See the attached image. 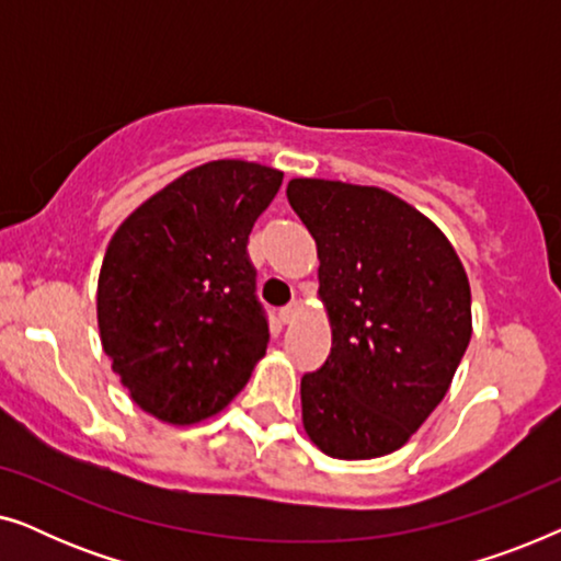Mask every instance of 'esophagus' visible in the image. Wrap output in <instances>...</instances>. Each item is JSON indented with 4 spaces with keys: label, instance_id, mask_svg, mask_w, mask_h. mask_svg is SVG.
<instances>
[{
    "label": "esophagus",
    "instance_id": "obj_1",
    "mask_svg": "<svg viewBox=\"0 0 561 561\" xmlns=\"http://www.w3.org/2000/svg\"><path fill=\"white\" fill-rule=\"evenodd\" d=\"M301 309H304L301 301H294V304H288L286 309H280L278 317H280L283 324H294V321L298 319V313H301Z\"/></svg>",
    "mask_w": 561,
    "mask_h": 561
}]
</instances>
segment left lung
I'll return each instance as SVG.
<instances>
[{
	"label": "left lung",
	"instance_id": "1",
	"mask_svg": "<svg viewBox=\"0 0 561 561\" xmlns=\"http://www.w3.org/2000/svg\"><path fill=\"white\" fill-rule=\"evenodd\" d=\"M317 242L332 352L301 380V421L334 459L401 449L447 396L472 336L465 265L432 219L386 188L290 179Z\"/></svg>",
	"mask_w": 561,
	"mask_h": 561
}]
</instances>
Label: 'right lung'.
Instances as JSON below:
<instances>
[{"label": "right lung", "instance_id": "right-lung-1", "mask_svg": "<svg viewBox=\"0 0 561 561\" xmlns=\"http://www.w3.org/2000/svg\"><path fill=\"white\" fill-rule=\"evenodd\" d=\"M283 173L211 160L122 221L96 286L104 355L135 405L163 424L217 416L267 350L248 237Z\"/></svg>", "mask_w": 561, "mask_h": 561}]
</instances>
